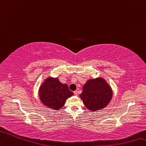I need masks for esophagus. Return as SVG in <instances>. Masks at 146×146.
<instances>
[{
	"instance_id": "34e87169",
	"label": "esophagus",
	"mask_w": 146,
	"mask_h": 146,
	"mask_svg": "<svg viewBox=\"0 0 146 146\" xmlns=\"http://www.w3.org/2000/svg\"><path fill=\"white\" fill-rule=\"evenodd\" d=\"M73 93H74V95L75 96H77V95H78V91L76 90V91H74Z\"/></svg>"
}]
</instances>
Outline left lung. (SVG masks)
Segmentation results:
<instances>
[{
	"label": "left lung",
	"mask_w": 146,
	"mask_h": 146,
	"mask_svg": "<svg viewBox=\"0 0 146 146\" xmlns=\"http://www.w3.org/2000/svg\"><path fill=\"white\" fill-rule=\"evenodd\" d=\"M79 95L84 104L89 110H102L109 104L113 96L111 88L102 78L88 79Z\"/></svg>",
	"instance_id": "1"
}]
</instances>
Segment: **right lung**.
<instances>
[{
	"instance_id": "obj_1",
	"label": "right lung",
	"mask_w": 146,
	"mask_h": 146,
	"mask_svg": "<svg viewBox=\"0 0 146 146\" xmlns=\"http://www.w3.org/2000/svg\"><path fill=\"white\" fill-rule=\"evenodd\" d=\"M74 95L68 85L61 83L58 78L48 77L42 83L39 89V96L41 102L54 110L62 108L67 99Z\"/></svg>"
}]
</instances>
